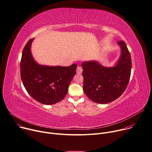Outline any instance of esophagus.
Wrapping results in <instances>:
<instances>
[{
  "label": "esophagus",
  "mask_w": 152,
  "mask_h": 152,
  "mask_svg": "<svg viewBox=\"0 0 152 152\" xmlns=\"http://www.w3.org/2000/svg\"><path fill=\"white\" fill-rule=\"evenodd\" d=\"M82 71H83V69L81 68V67L78 66L77 68V73L78 74H80L82 73Z\"/></svg>",
  "instance_id": "34e87169"
}]
</instances>
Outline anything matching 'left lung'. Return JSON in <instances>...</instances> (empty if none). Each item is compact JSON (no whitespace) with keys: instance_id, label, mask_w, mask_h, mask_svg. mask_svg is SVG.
<instances>
[{"instance_id":"obj_1","label":"left lung","mask_w":152,"mask_h":152,"mask_svg":"<svg viewBox=\"0 0 152 152\" xmlns=\"http://www.w3.org/2000/svg\"><path fill=\"white\" fill-rule=\"evenodd\" d=\"M118 43L121 48V55L115 67H104L96 61L81 64L83 91L96 103L113 102L123 94L129 84L132 69L130 54L123 40Z\"/></svg>"}]
</instances>
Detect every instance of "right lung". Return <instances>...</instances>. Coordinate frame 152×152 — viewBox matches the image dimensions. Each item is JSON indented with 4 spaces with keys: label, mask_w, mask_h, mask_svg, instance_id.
Listing matches in <instances>:
<instances>
[{
    "label": "right lung",
    "mask_w": 152,
    "mask_h": 152,
    "mask_svg": "<svg viewBox=\"0 0 152 152\" xmlns=\"http://www.w3.org/2000/svg\"><path fill=\"white\" fill-rule=\"evenodd\" d=\"M31 39L25 46L20 61V76L28 93L37 102L54 104L66 96L70 83L76 74L77 64L69 66H47L34 60Z\"/></svg>",
    "instance_id": "obj_1"
}]
</instances>
